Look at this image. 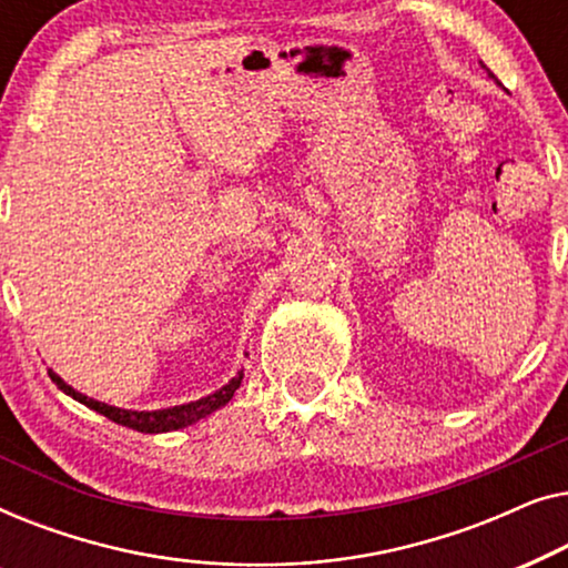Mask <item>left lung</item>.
Returning <instances> with one entry per match:
<instances>
[{
	"label": "left lung",
	"instance_id": "1",
	"mask_svg": "<svg viewBox=\"0 0 568 568\" xmlns=\"http://www.w3.org/2000/svg\"><path fill=\"white\" fill-rule=\"evenodd\" d=\"M488 77H491V80H494V74H491V72H488Z\"/></svg>",
	"mask_w": 568,
	"mask_h": 568
}]
</instances>
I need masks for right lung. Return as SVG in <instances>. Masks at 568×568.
I'll list each match as a JSON object with an SVG mask.
<instances>
[{"instance_id": "add662e5", "label": "right lung", "mask_w": 568, "mask_h": 568, "mask_svg": "<svg viewBox=\"0 0 568 568\" xmlns=\"http://www.w3.org/2000/svg\"><path fill=\"white\" fill-rule=\"evenodd\" d=\"M49 377L57 383V387L61 393H67L69 398L80 400L82 406H88L90 410H98L100 416L111 418V422L121 424V426H129V429L134 432H142V434H162V432H175V429H183V426H191L196 424L199 418H206L209 414H214L216 408L227 406L232 395L243 383V369L237 372L235 377L230 379L227 385H222L220 390L209 393L206 398H199V400H191V403H181V406H170V408H158V410H131V408H119V406H108V403H100L95 398H88V395L74 390L72 385H67L64 379H61L57 372L49 369Z\"/></svg>"}]
</instances>
